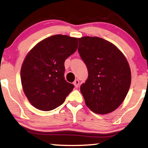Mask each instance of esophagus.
Returning <instances> with one entry per match:
<instances>
[{"mask_svg":"<svg viewBox=\"0 0 148 148\" xmlns=\"http://www.w3.org/2000/svg\"><path fill=\"white\" fill-rule=\"evenodd\" d=\"M79 81L78 79L75 80V82H73V85L75 88H77V87L79 86Z\"/></svg>","mask_w":148,"mask_h":148,"instance_id":"esophagus-1","label":"esophagus"}]
</instances>
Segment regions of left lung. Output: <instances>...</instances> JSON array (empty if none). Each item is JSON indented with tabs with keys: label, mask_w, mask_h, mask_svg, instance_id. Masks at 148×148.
<instances>
[{
	"label": "left lung",
	"mask_w": 148,
	"mask_h": 148,
	"mask_svg": "<svg viewBox=\"0 0 148 148\" xmlns=\"http://www.w3.org/2000/svg\"><path fill=\"white\" fill-rule=\"evenodd\" d=\"M78 40L79 53L88 71V79L80 87L85 102L96 114H108L122 104L129 92L130 66L111 42L90 36Z\"/></svg>",
	"instance_id": "obj_1"
}]
</instances>
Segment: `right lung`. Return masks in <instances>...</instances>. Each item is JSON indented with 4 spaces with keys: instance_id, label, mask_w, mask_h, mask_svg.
Listing matches in <instances>:
<instances>
[{
    "instance_id": "right-lung-1",
    "label": "right lung",
    "mask_w": 148,
    "mask_h": 148,
    "mask_svg": "<svg viewBox=\"0 0 148 148\" xmlns=\"http://www.w3.org/2000/svg\"><path fill=\"white\" fill-rule=\"evenodd\" d=\"M78 40L54 35L42 40L28 52L21 69L24 94L32 106L49 111L60 106L74 86L64 79V61L76 51Z\"/></svg>"
}]
</instances>
